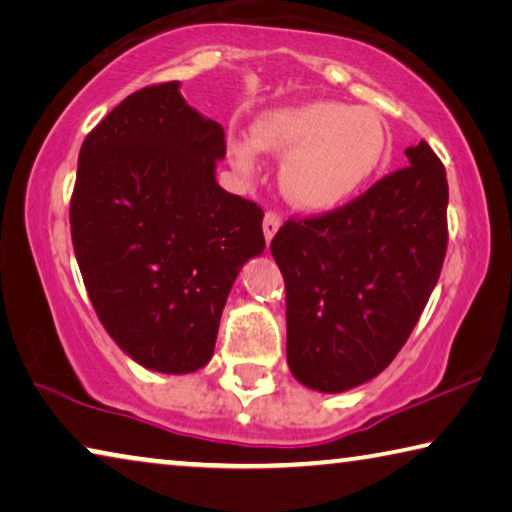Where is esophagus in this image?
<instances>
[{
	"label": "esophagus",
	"instance_id": "34e87169",
	"mask_svg": "<svg viewBox=\"0 0 512 512\" xmlns=\"http://www.w3.org/2000/svg\"><path fill=\"white\" fill-rule=\"evenodd\" d=\"M280 225H282V218L275 214V212H266V216H264V237H266V243H271V239L275 237V232L280 230Z\"/></svg>",
	"mask_w": 512,
	"mask_h": 512
}]
</instances>
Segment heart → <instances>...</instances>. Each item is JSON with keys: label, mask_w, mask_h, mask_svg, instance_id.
I'll return each instance as SVG.
<instances>
[{"label": "heart", "mask_w": 512, "mask_h": 512, "mask_svg": "<svg viewBox=\"0 0 512 512\" xmlns=\"http://www.w3.org/2000/svg\"><path fill=\"white\" fill-rule=\"evenodd\" d=\"M389 132L376 111L316 100L262 113L253 139L234 136L227 152L243 175L255 173L259 150L287 154L280 189L303 212H332L351 200L387 154Z\"/></svg>", "instance_id": "1"}]
</instances>
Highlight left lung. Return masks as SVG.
<instances>
[{"label":"left lung","instance_id":"8db88e82","mask_svg":"<svg viewBox=\"0 0 512 512\" xmlns=\"http://www.w3.org/2000/svg\"><path fill=\"white\" fill-rule=\"evenodd\" d=\"M342 209L287 221L271 241L287 287V362L339 394L376 378L417 326L446 255V170L431 145Z\"/></svg>","mask_w":512,"mask_h":512}]
</instances>
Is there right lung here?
Listing matches in <instances>:
<instances>
[{
	"mask_svg": "<svg viewBox=\"0 0 512 512\" xmlns=\"http://www.w3.org/2000/svg\"><path fill=\"white\" fill-rule=\"evenodd\" d=\"M225 134L180 81L148 86L102 118L79 150L70 230L88 298L113 342L159 373L214 355L218 323L264 212L216 182Z\"/></svg>",
	"mask_w": 512,
	"mask_h": 512,
	"instance_id": "add662e5",
	"label": "right lung"
}]
</instances>
